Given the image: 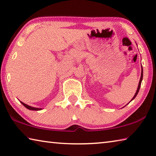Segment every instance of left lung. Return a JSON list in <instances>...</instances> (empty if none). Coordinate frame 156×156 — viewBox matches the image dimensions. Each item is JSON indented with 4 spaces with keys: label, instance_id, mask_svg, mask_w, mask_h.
Instances as JSON below:
<instances>
[{
    "label": "left lung",
    "instance_id": "1",
    "mask_svg": "<svg viewBox=\"0 0 156 156\" xmlns=\"http://www.w3.org/2000/svg\"><path fill=\"white\" fill-rule=\"evenodd\" d=\"M142 78H143V69H142V72H141V77H140V82H139V84H138V89H137V91L136 92L135 94V96H133V98H132V100H133L134 98H135L136 96H137V94H138V91L140 90V85H141V83H142Z\"/></svg>",
    "mask_w": 156,
    "mask_h": 156
}]
</instances>
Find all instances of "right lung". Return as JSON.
Returning <instances> with one entry per match:
<instances>
[{
    "label": "right lung",
    "mask_w": 156,
    "mask_h": 156,
    "mask_svg": "<svg viewBox=\"0 0 156 156\" xmlns=\"http://www.w3.org/2000/svg\"><path fill=\"white\" fill-rule=\"evenodd\" d=\"M21 103H22V105H24V106L27 108V109H30V110H34V111H38V110H41V109H40V108H35V107H30V106H29V105H26V104H25V103H23V102H20Z\"/></svg>",
    "instance_id": "add662e5"
}]
</instances>
